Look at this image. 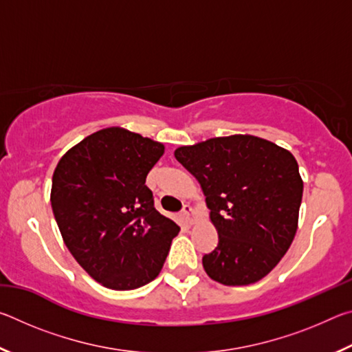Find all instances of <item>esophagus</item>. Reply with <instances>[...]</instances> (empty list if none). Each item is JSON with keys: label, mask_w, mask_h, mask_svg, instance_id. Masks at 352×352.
I'll list each match as a JSON object with an SVG mask.
<instances>
[{"label": "esophagus", "mask_w": 352, "mask_h": 352, "mask_svg": "<svg viewBox=\"0 0 352 352\" xmlns=\"http://www.w3.org/2000/svg\"><path fill=\"white\" fill-rule=\"evenodd\" d=\"M183 217L186 219L189 223H192L195 220V211L189 205H184L183 206Z\"/></svg>", "instance_id": "esophagus-1"}]
</instances>
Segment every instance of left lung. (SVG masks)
<instances>
[{"label":"left lung","instance_id":"obj_1","mask_svg":"<svg viewBox=\"0 0 352 352\" xmlns=\"http://www.w3.org/2000/svg\"><path fill=\"white\" fill-rule=\"evenodd\" d=\"M174 155L200 183L219 234L201 259L208 276L247 285L269 275L298 228L302 180L294 155L252 135L211 138Z\"/></svg>","mask_w":352,"mask_h":352}]
</instances>
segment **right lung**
Instances as JSON below:
<instances>
[{
  "label": "right lung",
  "mask_w": 352,
  "mask_h": 352,
  "mask_svg": "<svg viewBox=\"0 0 352 352\" xmlns=\"http://www.w3.org/2000/svg\"><path fill=\"white\" fill-rule=\"evenodd\" d=\"M163 153L162 142L109 127L71 147L54 170L51 206L65 245L105 287L153 281L180 231L155 210L146 186Z\"/></svg>",
  "instance_id": "1"
}]
</instances>
